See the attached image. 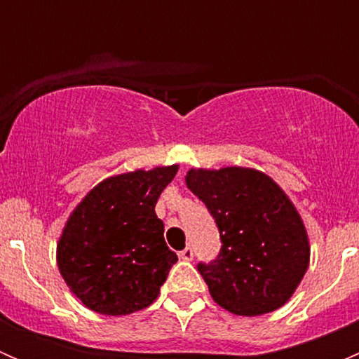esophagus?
I'll list each match as a JSON object with an SVG mask.
<instances>
[{
  "instance_id": "34e87169",
  "label": "esophagus",
  "mask_w": 359,
  "mask_h": 359,
  "mask_svg": "<svg viewBox=\"0 0 359 359\" xmlns=\"http://www.w3.org/2000/svg\"><path fill=\"white\" fill-rule=\"evenodd\" d=\"M179 255H180V259H184V260H193L194 250H193V247H186L182 252L179 253Z\"/></svg>"
}]
</instances>
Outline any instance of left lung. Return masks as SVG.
Returning <instances> with one entry per match:
<instances>
[{
    "label": "left lung",
    "mask_w": 359,
    "mask_h": 359,
    "mask_svg": "<svg viewBox=\"0 0 359 359\" xmlns=\"http://www.w3.org/2000/svg\"><path fill=\"white\" fill-rule=\"evenodd\" d=\"M186 184L220 233L219 255L198 271L212 299L238 316L283 306L309 266V240L287 194L266 173L241 166L189 170Z\"/></svg>",
    "instance_id": "8db88e82"
}]
</instances>
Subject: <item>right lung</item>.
<instances>
[{
    "label": "right lung",
    "mask_w": 359,
    "mask_h": 359,
    "mask_svg": "<svg viewBox=\"0 0 359 359\" xmlns=\"http://www.w3.org/2000/svg\"><path fill=\"white\" fill-rule=\"evenodd\" d=\"M179 166L121 173L93 187L69 217L57 264L71 292L107 316L135 313L156 300L177 262L154 206Z\"/></svg>",
    "instance_id": "add662e5"
}]
</instances>
